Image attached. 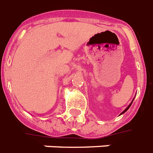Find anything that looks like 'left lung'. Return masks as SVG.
<instances>
[{
	"instance_id": "1",
	"label": "left lung",
	"mask_w": 153,
	"mask_h": 153,
	"mask_svg": "<svg viewBox=\"0 0 153 153\" xmlns=\"http://www.w3.org/2000/svg\"><path fill=\"white\" fill-rule=\"evenodd\" d=\"M133 101H134V100H133ZM133 101H132V102H131V103H130V104H129V106H128V107H126V109H125V110H124V111H123V112H122V113H121V114H120V115H121V114H124V113H125L126 111H127V110L129 109V107H130V106H131V104H132V102H133Z\"/></svg>"
}]
</instances>
